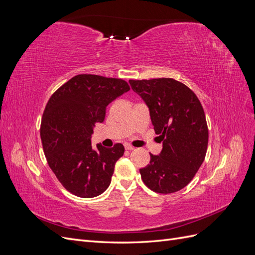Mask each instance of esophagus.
<instances>
[{"label": "esophagus", "instance_id": "1", "mask_svg": "<svg viewBox=\"0 0 255 255\" xmlns=\"http://www.w3.org/2000/svg\"><path fill=\"white\" fill-rule=\"evenodd\" d=\"M125 148H126V150H128V151H132V150H134V149H135L133 145H130V144H128V143L125 144Z\"/></svg>", "mask_w": 255, "mask_h": 255}]
</instances>
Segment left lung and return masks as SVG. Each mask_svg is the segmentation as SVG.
I'll list each match as a JSON object with an SVG mask.
<instances>
[{
    "label": "left lung",
    "instance_id": "8db88e82",
    "mask_svg": "<svg viewBox=\"0 0 255 255\" xmlns=\"http://www.w3.org/2000/svg\"><path fill=\"white\" fill-rule=\"evenodd\" d=\"M132 89L150 110L163 150L150 153V164L139 169L142 182L157 194H171L194 179L205 158L208 128L198 97L173 79L129 80Z\"/></svg>",
    "mask_w": 255,
    "mask_h": 255
}]
</instances>
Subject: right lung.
<instances>
[{
    "mask_svg": "<svg viewBox=\"0 0 255 255\" xmlns=\"http://www.w3.org/2000/svg\"><path fill=\"white\" fill-rule=\"evenodd\" d=\"M128 90L121 79L79 74L54 92L45 105L40 125L43 152L57 180L72 195L94 198L110 186L125 146L97 144L95 150L90 137L96 123L104 121L107 105Z\"/></svg>",
    "mask_w": 255,
    "mask_h": 255,
    "instance_id": "obj_1",
    "label": "right lung"
}]
</instances>
